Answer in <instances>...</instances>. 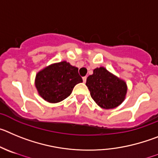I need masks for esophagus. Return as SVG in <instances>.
I'll use <instances>...</instances> for the list:
<instances>
[{
  "label": "esophagus",
  "mask_w": 158,
  "mask_h": 158,
  "mask_svg": "<svg viewBox=\"0 0 158 158\" xmlns=\"http://www.w3.org/2000/svg\"><path fill=\"white\" fill-rule=\"evenodd\" d=\"M82 81H83V82H86V76H84V77H82Z\"/></svg>",
  "instance_id": "1"
}]
</instances>
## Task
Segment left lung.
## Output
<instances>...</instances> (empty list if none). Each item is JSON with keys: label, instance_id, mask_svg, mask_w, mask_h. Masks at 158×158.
<instances>
[{"label": "left lung", "instance_id": "1", "mask_svg": "<svg viewBox=\"0 0 158 158\" xmlns=\"http://www.w3.org/2000/svg\"><path fill=\"white\" fill-rule=\"evenodd\" d=\"M86 86L93 100L102 109L117 107L123 102L127 94L126 82L116 77L103 67L97 68L93 75L86 79Z\"/></svg>", "mask_w": 158, "mask_h": 158}]
</instances>
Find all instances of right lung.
Returning <instances> with one entry per match:
<instances>
[{"mask_svg":"<svg viewBox=\"0 0 158 158\" xmlns=\"http://www.w3.org/2000/svg\"><path fill=\"white\" fill-rule=\"evenodd\" d=\"M78 68L66 61L52 64L38 72L35 86L44 100L57 103L72 94L74 86L82 82Z\"/></svg>","mask_w":158,"mask_h":158,"instance_id":"add662e5","label":"right lung"}]
</instances>
